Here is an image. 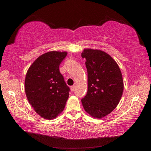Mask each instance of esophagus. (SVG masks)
I'll use <instances>...</instances> for the list:
<instances>
[{"instance_id": "obj_1", "label": "esophagus", "mask_w": 151, "mask_h": 151, "mask_svg": "<svg viewBox=\"0 0 151 151\" xmlns=\"http://www.w3.org/2000/svg\"><path fill=\"white\" fill-rule=\"evenodd\" d=\"M75 85L70 86V90H71V91H72V92H73L74 91H75Z\"/></svg>"}]
</instances>
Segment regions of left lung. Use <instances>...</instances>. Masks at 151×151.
<instances>
[{"mask_svg": "<svg viewBox=\"0 0 151 151\" xmlns=\"http://www.w3.org/2000/svg\"><path fill=\"white\" fill-rule=\"evenodd\" d=\"M81 56L86 58L88 73V91L82 104L90 115L103 118L121 100L124 88L121 70L113 58L102 50L86 48Z\"/></svg>", "mask_w": 151, "mask_h": 151, "instance_id": "1", "label": "left lung"}]
</instances>
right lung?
Returning <instances> with one entry per match:
<instances>
[{"label":"right lung","mask_w":151,"mask_h":151,"mask_svg":"<svg viewBox=\"0 0 151 151\" xmlns=\"http://www.w3.org/2000/svg\"><path fill=\"white\" fill-rule=\"evenodd\" d=\"M66 52L51 51L37 58L28 70L25 93L37 113L47 119L57 117L63 111L69 95L59 66Z\"/></svg>","instance_id":"right-lung-1"}]
</instances>
